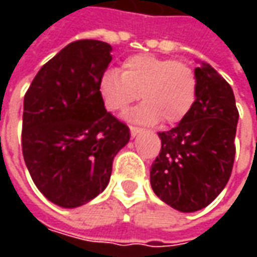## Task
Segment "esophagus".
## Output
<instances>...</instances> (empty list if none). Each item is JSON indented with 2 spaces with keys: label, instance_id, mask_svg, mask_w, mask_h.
I'll return each instance as SVG.
<instances>
[{
  "label": "esophagus",
  "instance_id": "esophagus-1",
  "mask_svg": "<svg viewBox=\"0 0 257 257\" xmlns=\"http://www.w3.org/2000/svg\"><path fill=\"white\" fill-rule=\"evenodd\" d=\"M130 133H132V136L133 137H136V136H139L140 133H143V128H140V127H130Z\"/></svg>",
  "mask_w": 257,
  "mask_h": 257
}]
</instances>
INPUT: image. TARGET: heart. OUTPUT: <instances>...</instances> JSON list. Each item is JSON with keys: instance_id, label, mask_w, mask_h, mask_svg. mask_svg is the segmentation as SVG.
<instances>
[{"instance_id": "1", "label": "heart", "mask_w": 257, "mask_h": 257, "mask_svg": "<svg viewBox=\"0 0 257 257\" xmlns=\"http://www.w3.org/2000/svg\"><path fill=\"white\" fill-rule=\"evenodd\" d=\"M104 107L111 113H124L134 101L144 100L130 113L134 123L154 125L182 121L197 98V75L182 61L149 54L133 55L123 64V73L110 68L98 83Z\"/></svg>"}]
</instances>
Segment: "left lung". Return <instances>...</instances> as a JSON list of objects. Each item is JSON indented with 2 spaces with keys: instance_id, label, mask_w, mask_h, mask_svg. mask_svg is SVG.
<instances>
[{
  "instance_id": "obj_1",
  "label": "left lung",
  "mask_w": 257,
  "mask_h": 257,
  "mask_svg": "<svg viewBox=\"0 0 257 257\" xmlns=\"http://www.w3.org/2000/svg\"><path fill=\"white\" fill-rule=\"evenodd\" d=\"M194 71L196 103L174 128L159 133L162 150L150 170L156 196L183 213L209 206L227 184L239 120L229 83L204 61Z\"/></svg>"
}]
</instances>
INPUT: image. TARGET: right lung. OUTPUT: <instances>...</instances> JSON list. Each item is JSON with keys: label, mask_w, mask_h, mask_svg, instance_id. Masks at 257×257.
Listing matches in <instances>:
<instances>
[{"label": "right lung", "mask_w": 257, "mask_h": 257, "mask_svg": "<svg viewBox=\"0 0 257 257\" xmlns=\"http://www.w3.org/2000/svg\"><path fill=\"white\" fill-rule=\"evenodd\" d=\"M111 45L80 40L41 67L24 97L23 156L37 189L65 209L83 206L110 182L128 127L107 113L98 83Z\"/></svg>", "instance_id": "obj_1"}]
</instances>
